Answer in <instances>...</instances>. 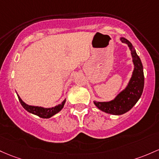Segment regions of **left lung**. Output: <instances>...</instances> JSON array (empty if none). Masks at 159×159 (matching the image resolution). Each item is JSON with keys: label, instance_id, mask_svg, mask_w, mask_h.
<instances>
[{"label": "left lung", "instance_id": "obj_1", "mask_svg": "<svg viewBox=\"0 0 159 159\" xmlns=\"http://www.w3.org/2000/svg\"><path fill=\"white\" fill-rule=\"evenodd\" d=\"M120 40L122 43H127L130 50L134 65L131 78L128 86L118 93L113 100L109 102H93L95 106L101 111L116 116L125 114L130 110L140 98L144 88L143 68L140 59L136 53L132 43L128 40L125 38H121Z\"/></svg>", "mask_w": 159, "mask_h": 159}]
</instances>
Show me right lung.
Segmentation results:
<instances>
[{"instance_id": "add662e5", "label": "right lung", "mask_w": 159, "mask_h": 159, "mask_svg": "<svg viewBox=\"0 0 159 159\" xmlns=\"http://www.w3.org/2000/svg\"><path fill=\"white\" fill-rule=\"evenodd\" d=\"M17 97H18L21 105L22 106V107H23L26 111L31 113V114H34L35 115V116H39L40 118H50V117L54 116V115L57 114V113H58L59 111H61V109L63 108L66 102V99H64L62 102V103L59 104L58 106H56L52 108H43L41 107V106L27 105L25 102H24L22 100V99L20 98V96H19L18 94H17Z\"/></svg>"}]
</instances>
